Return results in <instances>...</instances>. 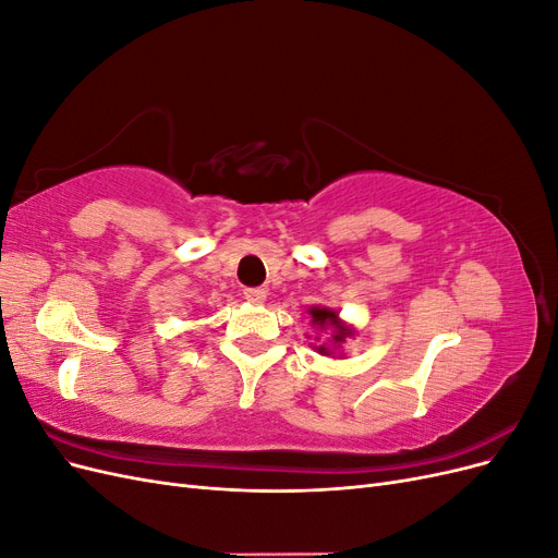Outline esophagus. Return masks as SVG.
<instances>
[{
	"label": "esophagus",
	"instance_id": "obj_1",
	"mask_svg": "<svg viewBox=\"0 0 558 558\" xmlns=\"http://www.w3.org/2000/svg\"><path fill=\"white\" fill-rule=\"evenodd\" d=\"M244 298L248 302H253V305H263L267 298V291L265 289H244Z\"/></svg>",
	"mask_w": 558,
	"mask_h": 558
}]
</instances>
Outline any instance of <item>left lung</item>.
<instances>
[{"label": "left lung", "mask_w": 558, "mask_h": 558, "mask_svg": "<svg viewBox=\"0 0 558 558\" xmlns=\"http://www.w3.org/2000/svg\"><path fill=\"white\" fill-rule=\"evenodd\" d=\"M307 312L312 316V326L314 328H318V330H328L330 328V347L328 344H318L316 351L320 353V356H332V349H340L349 340V337L353 335V328L347 326L344 320L340 318V314H337L330 307H310ZM314 340H318V337H314Z\"/></svg>", "instance_id": "left-lung-1"}]
</instances>
